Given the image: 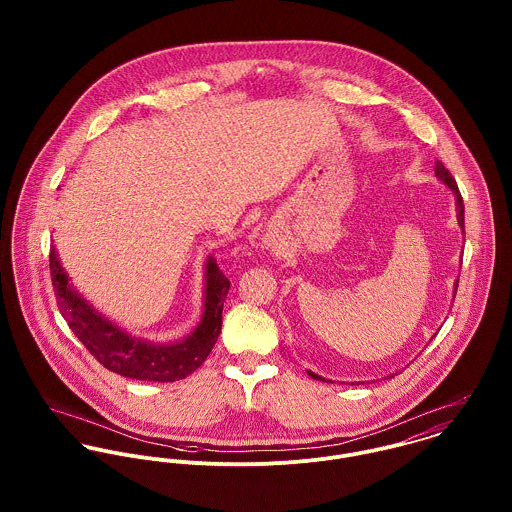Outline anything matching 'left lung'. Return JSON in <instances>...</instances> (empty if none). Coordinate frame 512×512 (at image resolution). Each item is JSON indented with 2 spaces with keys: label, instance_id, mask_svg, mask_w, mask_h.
I'll return each instance as SVG.
<instances>
[{
  "label": "left lung",
  "instance_id": "obj_1",
  "mask_svg": "<svg viewBox=\"0 0 512 512\" xmlns=\"http://www.w3.org/2000/svg\"><path fill=\"white\" fill-rule=\"evenodd\" d=\"M436 177H438L439 181L445 185V187H449L451 189V193L455 195V213H457V224H459V228H461V232H465L463 228V211H465V207H463V199H461V193H459V189H457V183H455V179L451 177V173L443 167V163L441 161H436ZM457 284H459V280L455 282V292H457ZM309 372V376L311 378H315V380H327V378H323V376H319V374H315V372H311V370H307ZM394 374H390L388 378H392ZM327 382H331V380H327Z\"/></svg>",
  "mask_w": 512,
  "mask_h": 512
}]
</instances>
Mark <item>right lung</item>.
I'll return each mask as SVG.
<instances>
[{
	"mask_svg": "<svg viewBox=\"0 0 512 512\" xmlns=\"http://www.w3.org/2000/svg\"><path fill=\"white\" fill-rule=\"evenodd\" d=\"M51 280L59 309L90 355L108 370L147 382H175L205 363L219 339L222 301L230 288L213 256L205 264V305L195 331L175 343H151L130 335L102 315L71 284L57 248L51 246Z\"/></svg>",
	"mask_w": 512,
	"mask_h": 512,
	"instance_id": "add662e5",
	"label": "right lung"
}]
</instances>
